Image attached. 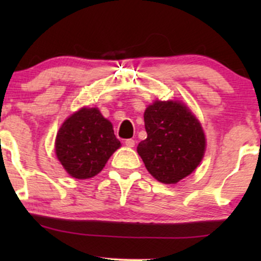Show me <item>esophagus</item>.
I'll list each match as a JSON object with an SVG mask.
<instances>
[{"instance_id":"obj_1","label":"esophagus","mask_w":261,"mask_h":261,"mask_svg":"<svg viewBox=\"0 0 261 261\" xmlns=\"http://www.w3.org/2000/svg\"><path fill=\"white\" fill-rule=\"evenodd\" d=\"M125 145H126V147H134L135 146V140L133 139H128V140H125Z\"/></svg>"}]
</instances>
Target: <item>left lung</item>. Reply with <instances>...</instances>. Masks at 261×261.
Listing matches in <instances>:
<instances>
[{
    "instance_id": "8db88e82",
    "label": "left lung",
    "mask_w": 261,
    "mask_h": 261,
    "mask_svg": "<svg viewBox=\"0 0 261 261\" xmlns=\"http://www.w3.org/2000/svg\"><path fill=\"white\" fill-rule=\"evenodd\" d=\"M147 139L137 146L149 174L164 184H175L194 172L206 148L201 124L176 100H155L143 114Z\"/></svg>"
}]
</instances>
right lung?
<instances>
[{
    "instance_id": "add662e5",
    "label": "right lung",
    "mask_w": 261,
    "mask_h": 261,
    "mask_svg": "<svg viewBox=\"0 0 261 261\" xmlns=\"http://www.w3.org/2000/svg\"><path fill=\"white\" fill-rule=\"evenodd\" d=\"M120 147L113 125L98 108H82L60 127L55 141L58 160L66 172L76 179H88L104 168L108 160Z\"/></svg>"
}]
</instances>
